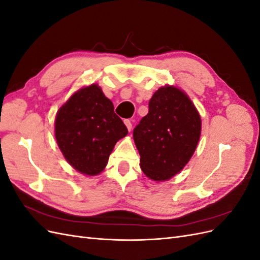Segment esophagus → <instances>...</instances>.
I'll return each mask as SVG.
<instances>
[{
	"instance_id": "esophagus-1",
	"label": "esophagus",
	"mask_w": 260,
	"mask_h": 260,
	"mask_svg": "<svg viewBox=\"0 0 260 260\" xmlns=\"http://www.w3.org/2000/svg\"><path fill=\"white\" fill-rule=\"evenodd\" d=\"M123 122H124V124H125V127H127V129H128L129 131H131V129H132V123H131V121H130L129 119H125Z\"/></svg>"
}]
</instances>
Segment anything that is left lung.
<instances>
[{
    "label": "left lung",
    "mask_w": 260,
    "mask_h": 260,
    "mask_svg": "<svg viewBox=\"0 0 260 260\" xmlns=\"http://www.w3.org/2000/svg\"><path fill=\"white\" fill-rule=\"evenodd\" d=\"M201 131V115L187 94L175 85L159 88L133 130L144 175L164 182L179 174L193 156Z\"/></svg>",
    "instance_id": "1"
}]
</instances>
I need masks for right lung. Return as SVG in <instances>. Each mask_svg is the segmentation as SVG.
Here are the masks:
<instances>
[{"mask_svg":"<svg viewBox=\"0 0 260 260\" xmlns=\"http://www.w3.org/2000/svg\"><path fill=\"white\" fill-rule=\"evenodd\" d=\"M55 139L65 159L78 172L93 177L106 167L115 144L128 135L96 83L76 91L55 117Z\"/></svg>","mask_w":260,"mask_h":260,"instance_id":"right-lung-1","label":"right lung"}]
</instances>
